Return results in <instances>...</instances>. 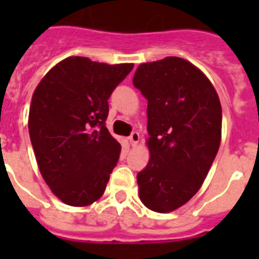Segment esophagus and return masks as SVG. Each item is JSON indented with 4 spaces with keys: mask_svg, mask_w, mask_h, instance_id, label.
<instances>
[{
    "mask_svg": "<svg viewBox=\"0 0 259 259\" xmlns=\"http://www.w3.org/2000/svg\"><path fill=\"white\" fill-rule=\"evenodd\" d=\"M140 133L138 132H133V133L130 134L129 136V142H130V145L132 146H136L138 144V141H140Z\"/></svg>",
    "mask_w": 259,
    "mask_h": 259,
    "instance_id": "obj_1",
    "label": "esophagus"
}]
</instances>
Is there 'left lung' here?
<instances>
[{"instance_id": "8db88e82", "label": "left lung", "mask_w": 259, "mask_h": 259, "mask_svg": "<svg viewBox=\"0 0 259 259\" xmlns=\"http://www.w3.org/2000/svg\"><path fill=\"white\" fill-rule=\"evenodd\" d=\"M133 84L148 101L150 160L138 193L156 212H170L200 189L221 145L222 106L199 68L181 58L140 64Z\"/></svg>"}]
</instances>
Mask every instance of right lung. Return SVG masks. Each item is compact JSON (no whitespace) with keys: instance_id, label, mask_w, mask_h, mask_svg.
I'll return each mask as SVG.
<instances>
[{"instance_id":"add662e5","label":"right lung","mask_w":259,"mask_h":259,"mask_svg":"<svg viewBox=\"0 0 259 259\" xmlns=\"http://www.w3.org/2000/svg\"><path fill=\"white\" fill-rule=\"evenodd\" d=\"M133 64L71 56L50 70L30 102V142L42 179L68 205L84 207L103 195L121 145L106 127L107 99Z\"/></svg>"}]
</instances>
